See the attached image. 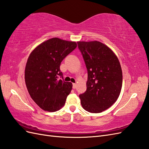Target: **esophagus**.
Segmentation results:
<instances>
[{
	"mask_svg": "<svg viewBox=\"0 0 149 149\" xmlns=\"http://www.w3.org/2000/svg\"><path fill=\"white\" fill-rule=\"evenodd\" d=\"M72 85H73V88L74 89L76 88V87H77V84H75V83H73V84H72Z\"/></svg>",
	"mask_w": 149,
	"mask_h": 149,
	"instance_id": "34e87169",
	"label": "esophagus"
}]
</instances>
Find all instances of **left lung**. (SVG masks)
Segmentation results:
<instances>
[{
  "label": "left lung",
  "mask_w": 149,
  "mask_h": 149,
  "mask_svg": "<svg viewBox=\"0 0 149 149\" xmlns=\"http://www.w3.org/2000/svg\"><path fill=\"white\" fill-rule=\"evenodd\" d=\"M87 69V90L79 95L82 107L100 113L116 102L122 86L119 61L113 51L98 41L78 42Z\"/></svg>",
  "instance_id": "obj_1"
}]
</instances>
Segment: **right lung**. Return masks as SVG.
<instances>
[{
    "instance_id": "right-lung-1",
    "label": "right lung",
    "mask_w": 149,
    "mask_h": 149,
    "mask_svg": "<svg viewBox=\"0 0 149 149\" xmlns=\"http://www.w3.org/2000/svg\"><path fill=\"white\" fill-rule=\"evenodd\" d=\"M76 47L75 42L55 37L38 45L30 54L25 82L31 98L42 109L55 112L64 105L72 84L63 81L60 65Z\"/></svg>"
}]
</instances>
